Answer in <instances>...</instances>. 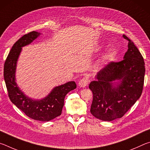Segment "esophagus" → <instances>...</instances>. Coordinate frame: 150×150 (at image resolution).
<instances>
[{"instance_id":"esophagus-1","label":"esophagus","mask_w":150,"mask_h":150,"mask_svg":"<svg viewBox=\"0 0 150 150\" xmlns=\"http://www.w3.org/2000/svg\"><path fill=\"white\" fill-rule=\"evenodd\" d=\"M88 81L87 78H83L79 82V86L81 87H85L87 85Z\"/></svg>"}]
</instances>
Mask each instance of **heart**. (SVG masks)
<instances>
[{
  "label": "heart",
  "instance_id": "heart-1",
  "mask_svg": "<svg viewBox=\"0 0 150 150\" xmlns=\"http://www.w3.org/2000/svg\"><path fill=\"white\" fill-rule=\"evenodd\" d=\"M115 52H114L112 50H109L107 53H106V54L105 56V59H108V60L111 59L112 58H113L114 57H115Z\"/></svg>",
  "mask_w": 150,
  "mask_h": 150
}]
</instances>
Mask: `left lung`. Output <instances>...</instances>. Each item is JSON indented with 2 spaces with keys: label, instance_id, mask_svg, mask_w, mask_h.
I'll return each instance as SVG.
<instances>
[{
  "label": "left lung",
  "instance_id": "8db88e82",
  "mask_svg": "<svg viewBox=\"0 0 150 150\" xmlns=\"http://www.w3.org/2000/svg\"><path fill=\"white\" fill-rule=\"evenodd\" d=\"M128 49L124 59L111 62L91 81L89 88L93 98L91 113L103 121H112L122 117L140 97L143 91L145 63L134 42L125 35ZM120 81L116 86L113 81Z\"/></svg>",
  "mask_w": 150,
  "mask_h": 150
}]
</instances>
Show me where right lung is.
<instances>
[{
    "mask_svg": "<svg viewBox=\"0 0 150 150\" xmlns=\"http://www.w3.org/2000/svg\"><path fill=\"white\" fill-rule=\"evenodd\" d=\"M40 35L32 31L24 35L13 45L4 65V79L11 102L24 112L25 115L36 120L50 121L62 115L66 95L77 87L74 81L55 87L46 97L41 100H33L22 92L16 83L15 72L18 58L22 47L30 44Z\"/></svg>",
    "mask_w": 150,
    "mask_h": 150,
    "instance_id": "add662e5",
    "label": "right lung"
}]
</instances>
